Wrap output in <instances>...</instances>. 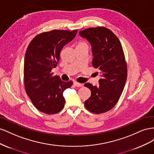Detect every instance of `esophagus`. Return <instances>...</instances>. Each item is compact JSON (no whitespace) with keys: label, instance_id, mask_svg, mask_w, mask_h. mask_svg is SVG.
Returning <instances> with one entry per match:
<instances>
[{"label":"esophagus","instance_id":"obj_1","mask_svg":"<svg viewBox=\"0 0 154 154\" xmlns=\"http://www.w3.org/2000/svg\"><path fill=\"white\" fill-rule=\"evenodd\" d=\"M73 84H74L75 86H77V87H82L83 86V84H81V83H79V82H77V81H75L73 82Z\"/></svg>","mask_w":154,"mask_h":154}]
</instances>
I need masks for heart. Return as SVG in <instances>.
Masks as SVG:
<instances>
[{"label": "heart", "mask_w": 154, "mask_h": 154, "mask_svg": "<svg viewBox=\"0 0 154 154\" xmlns=\"http://www.w3.org/2000/svg\"><path fill=\"white\" fill-rule=\"evenodd\" d=\"M78 46H87V44H86L85 42L81 41V42H80L78 44Z\"/></svg>", "instance_id": "b5f03b06"}]
</instances>
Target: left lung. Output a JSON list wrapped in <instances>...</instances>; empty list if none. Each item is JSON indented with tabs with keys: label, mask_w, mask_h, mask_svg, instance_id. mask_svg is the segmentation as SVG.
Here are the masks:
<instances>
[{
	"label": "left lung",
	"mask_w": 154,
	"mask_h": 154,
	"mask_svg": "<svg viewBox=\"0 0 154 154\" xmlns=\"http://www.w3.org/2000/svg\"><path fill=\"white\" fill-rule=\"evenodd\" d=\"M92 46V64L99 69L101 78L99 86L86 83L91 90L90 97L85 100V108L99 114L112 109L123 91L127 79V64L120 41L110 29L104 26L89 28L79 32Z\"/></svg>",
	"instance_id": "obj_1"
}]
</instances>
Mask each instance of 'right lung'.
I'll return each instance as SVG.
<instances>
[{
	"label": "right lung",
	"instance_id": "add662e5",
	"mask_svg": "<svg viewBox=\"0 0 154 154\" xmlns=\"http://www.w3.org/2000/svg\"><path fill=\"white\" fill-rule=\"evenodd\" d=\"M77 33L54 29L39 33L30 42L24 64L25 91L38 110L46 114L57 113L64 106L63 91L73 82H64L51 69L57 66L63 46Z\"/></svg>",
	"mask_w": 154,
	"mask_h": 154
}]
</instances>
